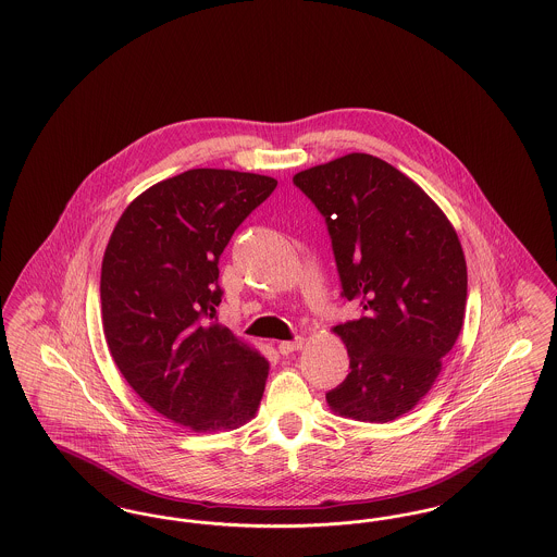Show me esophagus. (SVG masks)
<instances>
[{
	"mask_svg": "<svg viewBox=\"0 0 557 557\" xmlns=\"http://www.w3.org/2000/svg\"><path fill=\"white\" fill-rule=\"evenodd\" d=\"M305 346V341L302 338H294V341H286V343H280L277 345V350L282 352V355H290L294 350H300Z\"/></svg>",
	"mask_w": 557,
	"mask_h": 557,
	"instance_id": "1",
	"label": "esophagus"
}]
</instances>
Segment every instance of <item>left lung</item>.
<instances>
[{"mask_svg":"<svg viewBox=\"0 0 557 557\" xmlns=\"http://www.w3.org/2000/svg\"><path fill=\"white\" fill-rule=\"evenodd\" d=\"M332 239L341 296L359 318L338 323L350 371L325 393L359 422H393L432 388L463 325L468 271L449 219L422 187L370 154L294 175Z\"/></svg>","mask_w":557,"mask_h":557,"instance_id":"1","label":"left lung"}]
</instances>
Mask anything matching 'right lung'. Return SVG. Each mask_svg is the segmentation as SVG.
<instances>
[{
  "mask_svg": "<svg viewBox=\"0 0 557 557\" xmlns=\"http://www.w3.org/2000/svg\"><path fill=\"white\" fill-rule=\"evenodd\" d=\"M277 182L189 169L135 198L108 242L100 298L110 355L133 391L194 432L238 428L269 363L216 323L219 259Z\"/></svg>",
  "mask_w": 557,
  "mask_h": 557,
  "instance_id": "right-lung-1",
  "label": "right lung"
}]
</instances>
